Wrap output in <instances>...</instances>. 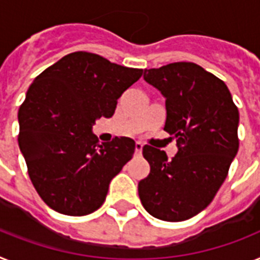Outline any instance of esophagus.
Instances as JSON below:
<instances>
[{
	"label": "esophagus",
	"instance_id": "34e87169",
	"mask_svg": "<svg viewBox=\"0 0 260 260\" xmlns=\"http://www.w3.org/2000/svg\"><path fill=\"white\" fill-rule=\"evenodd\" d=\"M142 149H143L142 142H135V154H137V155H141V153H142Z\"/></svg>",
	"mask_w": 260,
	"mask_h": 260
}]
</instances>
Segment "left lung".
<instances>
[{
  "instance_id": "left-lung-1",
  "label": "left lung",
  "mask_w": 260,
  "mask_h": 260,
  "mask_svg": "<svg viewBox=\"0 0 260 260\" xmlns=\"http://www.w3.org/2000/svg\"><path fill=\"white\" fill-rule=\"evenodd\" d=\"M146 82L166 98L165 132L178 153L143 146L150 174L138 194L150 215L167 222L190 219L205 210L226 179L239 149V111L222 79L192 62L146 69Z\"/></svg>"
}]
</instances>
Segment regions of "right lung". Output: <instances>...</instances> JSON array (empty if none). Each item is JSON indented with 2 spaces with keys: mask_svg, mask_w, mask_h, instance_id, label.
Wrapping results in <instances>:
<instances>
[{
  "mask_svg": "<svg viewBox=\"0 0 260 260\" xmlns=\"http://www.w3.org/2000/svg\"><path fill=\"white\" fill-rule=\"evenodd\" d=\"M143 74L87 51L70 53L36 77L19 106L18 145L38 195L50 209L81 216L98 210L111 179L132 159V138L100 143L96 118Z\"/></svg>",
  "mask_w": 260,
  "mask_h": 260,
  "instance_id": "obj_1",
  "label": "right lung"
}]
</instances>
